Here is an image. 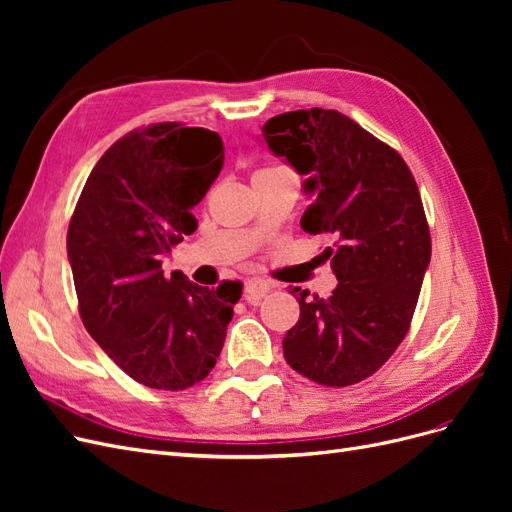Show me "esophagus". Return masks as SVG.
<instances>
[{
    "label": "esophagus",
    "mask_w": 512,
    "mask_h": 512,
    "mask_svg": "<svg viewBox=\"0 0 512 512\" xmlns=\"http://www.w3.org/2000/svg\"><path fill=\"white\" fill-rule=\"evenodd\" d=\"M269 290H271L269 282H265V280H258V277H254V280H247V282H245L243 297H245V301H247V303L258 305V303H260V299L265 297V294H267Z\"/></svg>",
    "instance_id": "34e87169"
}]
</instances>
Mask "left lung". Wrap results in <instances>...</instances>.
Segmentation results:
<instances>
[{
	"instance_id": "obj_1",
	"label": "left lung",
	"mask_w": 512,
	"mask_h": 512,
	"mask_svg": "<svg viewBox=\"0 0 512 512\" xmlns=\"http://www.w3.org/2000/svg\"><path fill=\"white\" fill-rule=\"evenodd\" d=\"M262 143L305 177L314 198L303 230L329 235L337 286L307 299L284 337L288 365L324 386H348L378 371L410 329L431 260L416 181L399 153L337 111L309 108L271 117Z\"/></svg>"
}]
</instances>
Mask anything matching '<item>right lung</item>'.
I'll return each mask as SVG.
<instances>
[{
	"mask_svg": "<svg viewBox=\"0 0 512 512\" xmlns=\"http://www.w3.org/2000/svg\"><path fill=\"white\" fill-rule=\"evenodd\" d=\"M224 166L218 132L156 123L108 149L68 228L79 312L100 348L149 389L205 380L222 352L239 282L218 290L170 277L162 258L196 230L192 209Z\"/></svg>",
	"mask_w": 512,
	"mask_h": 512,
	"instance_id": "right-lung-1",
	"label": "right lung"
}]
</instances>
